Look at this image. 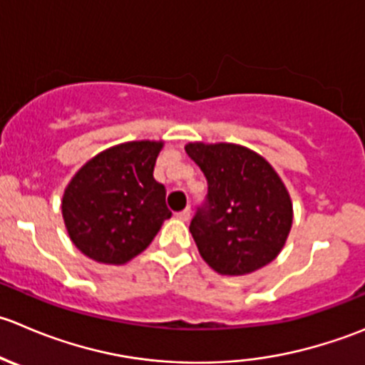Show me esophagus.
<instances>
[{
    "mask_svg": "<svg viewBox=\"0 0 365 365\" xmlns=\"http://www.w3.org/2000/svg\"><path fill=\"white\" fill-rule=\"evenodd\" d=\"M178 218L181 220V222H190V218H191V209L187 207V209H184V211L178 212Z\"/></svg>",
    "mask_w": 365,
    "mask_h": 365,
    "instance_id": "obj_1",
    "label": "esophagus"
}]
</instances>
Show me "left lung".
Returning a JSON list of instances; mask_svg holds the SVG:
<instances>
[{"label":"left lung","instance_id":"1","mask_svg":"<svg viewBox=\"0 0 365 365\" xmlns=\"http://www.w3.org/2000/svg\"><path fill=\"white\" fill-rule=\"evenodd\" d=\"M184 150L209 184L207 204L190 225L202 259L227 277L269 264L293 225V202L275 168L237 143L190 142Z\"/></svg>","mask_w":365,"mask_h":365}]
</instances>
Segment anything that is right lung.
<instances>
[{
	"label": "right lung",
	"instance_id": "obj_1",
	"mask_svg": "<svg viewBox=\"0 0 365 365\" xmlns=\"http://www.w3.org/2000/svg\"><path fill=\"white\" fill-rule=\"evenodd\" d=\"M163 145V140L118 143L72 175L61 197V215L81 254L120 266L149 247L172 216L167 190L153 175Z\"/></svg>",
	"mask_w": 365,
	"mask_h": 365
}]
</instances>
